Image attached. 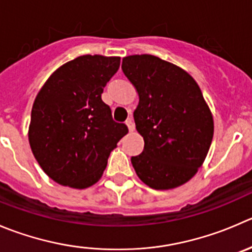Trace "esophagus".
<instances>
[{
	"label": "esophagus",
	"mask_w": 252,
	"mask_h": 252,
	"mask_svg": "<svg viewBox=\"0 0 252 252\" xmlns=\"http://www.w3.org/2000/svg\"><path fill=\"white\" fill-rule=\"evenodd\" d=\"M126 126H128L129 131H134V129H135V126H134V123H133V121H131V119L126 121Z\"/></svg>",
	"instance_id": "esophagus-1"
}]
</instances>
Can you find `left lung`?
Masks as SVG:
<instances>
[{"mask_svg": "<svg viewBox=\"0 0 252 252\" xmlns=\"http://www.w3.org/2000/svg\"><path fill=\"white\" fill-rule=\"evenodd\" d=\"M122 70L139 96L134 121L144 151L131 158L136 175L154 189L185 185L203 165L214 134L198 84L182 67L149 54L126 56Z\"/></svg>", "mask_w": 252, "mask_h": 252, "instance_id": "obj_1", "label": "left lung"}]
</instances>
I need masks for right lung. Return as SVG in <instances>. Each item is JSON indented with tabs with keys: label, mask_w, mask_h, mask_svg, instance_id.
<instances>
[{
	"label": "right lung",
	"mask_w": 252,
	"mask_h": 252,
	"mask_svg": "<svg viewBox=\"0 0 252 252\" xmlns=\"http://www.w3.org/2000/svg\"><path fill=\"white\" fill-rule=\"evenodd\" d=\"M119 56L81 55L55 70L32 107L28 140L41 170L61 186L85 189L99 181L108 156L128 133L102 101Z\"/></svg>",
	"instance_id": "add662e5"
}]
</instances>
